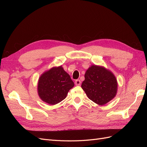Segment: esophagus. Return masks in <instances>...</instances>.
Segmentation results:
<instances>
[{
    "label": "esophagus",
    "mask_w": 147,
    "mask_h": 147,
    "mask_svg": "<svg viewBox=\"0 0 147 147\" xmlns=\"http://www.w3.org/2000/svg\"><path fill=\"white\" fill-rule=\"evenodd\" d=\"M80 83H81V81L80 80H76L75 82V84H76V85H80Z\"/></svg>",
    "instance_id": "1"
}]
</instances>
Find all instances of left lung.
Wrapping results in <instances>:
<instances>
[{"mask_svg": "<svg viewBox=\"0 0 147 147\" xmlns=\"http://www.w3.org/2000/svg\"><path fill=\"white\" fill-rule=\"evenodd\" d=\"M82 88L89 99L97 104L103 105L116 96L118 83L111 71L104 67L92 65L84 74Z\"/></svg>", "mask_w": 147, "mask_h": 147, "instance_id": "1", "label": "left lung"}]
</instances>
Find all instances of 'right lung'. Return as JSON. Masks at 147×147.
Masks as SVG:
<instances>
[{"mask_svg":"<svg viewBox=\"0 0 147 147\" xmlns=\"http://www.w3.org/2000/svg\"><path fill=\"white\" fill-rule=\"evenodd\" d=\"M74 86L70 75L61 65L54 67L44 72L38 82V96L43 102L55 105L64 100Z\"/></svg>","mask_w":147,"mask_h":147,"instance_id":"1","label":"right lung"}]
</instances>
